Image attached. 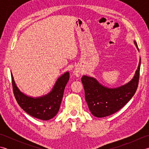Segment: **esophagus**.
I'll return each mask as SVG.
<instances>
[{
  "instance_id": "34e87169",
  "label": "esophagus",
  "mask_w": 149,
  "mask_h": 149,
  "mask_svg": "<svg viewBox=\"0 0 149 149\" xmlns=\"http://www.w3.org/2000/svg\"><path fill=\"white\" fill-rule=\"evenodd\" d=\"M73 73H74V75L75 77H79L81 75V71L79 70H77V69L75 70Z\"/></svg>"
}]
</instances>
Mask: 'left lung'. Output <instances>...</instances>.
Wrapping results in <instances>:
<instances>
[{
	"instance_id": "left-lung-1",
	"label": "left lung",
	"mask_w": 149,
	"mask_h": 149,
	"mask_svg": "<svg viewBox=\"0 0 149 149\" xmlns=\"http://www.w3.org/2000/svg\"><path fill=\"white\" fill-rule=\"evenodd\" d=\"M138 50L137 43L134 41ZM141 58L133 78L128 83L115 88H109L100 84L96 79L83 75V83L85 100L91 114L96 117L102 118L109 116L118 111L133 97L137 90Z\"/></svg>"
}]
</instances>
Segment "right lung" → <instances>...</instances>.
<instances>
[{
    "label": "right lung",
    "mask_w": 149,
    "mask_h": 149,
    "mask_svg": "<svg viewBox=\"0 0 149 149\" xmlns=\"http://www.w3.org/2000/svg\"><path fill=\"white\" fill-rule=\"evenodd\" d=\"M13 90L18 105L24 111L34 118L48 120L58 113L65 88L69 80V72H66L59 77L50 92L39 97L27 96L18 89L11 73Z\"/></svg>",
    "instance_id": "add662e5"
}]
</instances>
